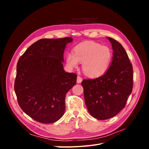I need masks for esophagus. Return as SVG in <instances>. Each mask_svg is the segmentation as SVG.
I'll list each match as a JSON object with an SVG mask.
<instances>
[{
	"label": "esophagus",
	"instance_id": "34e87169",
	"mask_svg": "<svg viewBox=\"0 0 149 149\" xmlns=\"http://www.w3.org/2000/svg\"><path fill=\"white\" fill-rule=\"evenodd\" d=\"M82 80H83V79H82L81 77V76H77V83H81Z\"/></svg>",
	"mask_w": 149,
	"mask_h": 149
}]
</instances>
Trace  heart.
<instances>
[{
	"label": "heart",
	"instance_id": "b5f03b06",
	"mask_svg": "<svg viewBox=\"0 0 149 149\" xmlns=\"http://www.w3.org/2000/svg\"><path fill=\"white\" fill-rule=\"evenodd\" d=\"M112 52L109 47L94 42L79 43L73 48V53L66 56L70 68H77L82 63L84 73L89 77L96 78L104 74L111 63Z\"/></svg>",
	"mask_w": 149,
	"mask_h": 149
}]
</instances>
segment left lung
Returning <instances> with one entry per match:
<instances>
[{
  "label": "left lung",
  "instance_id": "1",
  "mask_svg": "<svg viewBox=\"0 0 149 149\" xmlns=\"http://www.w3.org/2000/svg\"><path fill=\"white\" fill-rule=\"evenodd\" d=\"M113 49L112 61L106 73L81 82L88 110L99 120L110 119L124 108L133 88V69L127 53L117 40L107 37Z\"/></svg>",
  "mask_w": 149,
  "mask_h": 149
}]
</instances>
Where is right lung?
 Here are the masks:
<instances>
[{"instance_id":"1","label":"right lung","mask_w":149,"mask_h":149,"mask_svg":"<svg viewBox=\"0 0 149 149\" xmlns=\"http://www.w3.org/2000/svg\"><path fill=\"white\" fill-rule=\"evenodd\" d=\"M71 37L43 38L33 43L17 65L14 89L21 109L43 124L59 120L65 110L67 92L76 83L77 74L63 69V53Z\"/></svg>"}]
</instances>
